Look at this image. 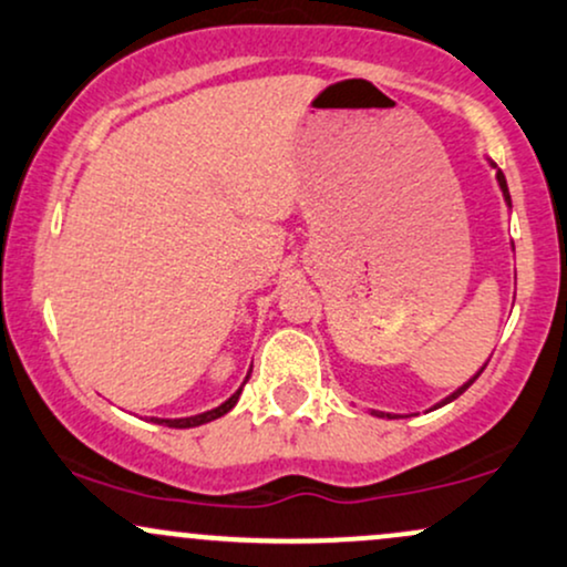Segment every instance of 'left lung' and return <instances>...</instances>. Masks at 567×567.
Masks as SVG:
<instances>
[{"instance_id": "8db88e82", "label": "left lung", "mask_w": 567, "mask_h": 567, "mask_svg": "<svg viewBox=\"0 0 567 567\" xmlns=\"http://www.w3.org/2000/svg\"><path fill=\"white\" fill-rule=\"evenodd\" d=\"M496 178H498V186H501V192H504V199H506V202H509V205H512V197H509V188H506V178H504V173H501V171H498V173H496ZM483 370H485V368H483ZM483 370H480V373H483ZM480 373H477V375H480ZM477 375H474V379H470V381H466V383H464V386H461V389H455V392H453L451 396H447V400H442V402H440V405H445V402H451V400H455V396H458V394H464V392H466V389H470V386H472V383H474V381H477ZM440 405H437V408H440ZM373 415H383V413H375V410H373ZM386 415H389V413H386ZM389 419H392V415H389Z\"/></svg>"}]
</instances>
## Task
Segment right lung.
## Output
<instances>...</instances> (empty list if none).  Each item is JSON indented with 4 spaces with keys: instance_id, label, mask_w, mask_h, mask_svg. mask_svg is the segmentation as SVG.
Wrapping results in <instances>:
<instances>
[{
    "instance_id": "right-lung-1",
    "label": "right lung",
    "mask_w": 567,
    "mask_h": 567,
    "mask_svg": "<svg viewBox=\"0 0 567 567\" xmlns=\"http://www.w3.org/2000/svg\"><path fill=\"white\" fill-rule=\"evenodd\" d=\"M247 379H250V375H247ZM247 379H245V383H247ZM239 394H243V389H237V392H234V394L229 396V400L224 402V405L207 410V413L192 415V419H152V421H157V424H165V426H173V429H192V426L207 424V421H216V419H220V415H224V413H229V410H231L234 405H237Z\"/></svg>"
}]
</instances>
